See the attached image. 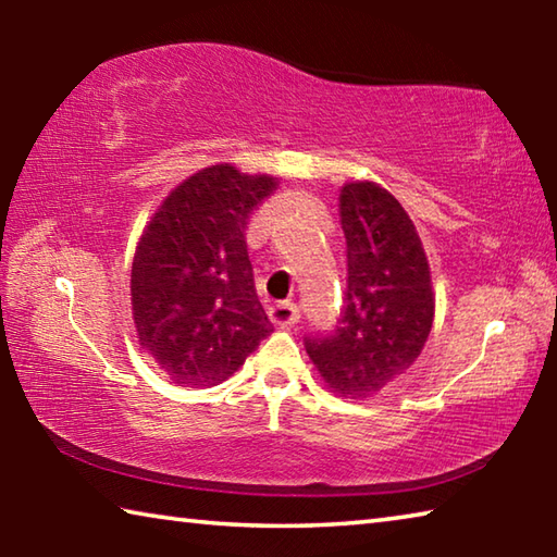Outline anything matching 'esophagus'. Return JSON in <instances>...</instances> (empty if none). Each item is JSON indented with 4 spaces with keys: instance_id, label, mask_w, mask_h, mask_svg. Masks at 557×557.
<instances>
[{
    "instance_id": "1",
    "label": "esophagus",
    "mask_w": 557,
    "mask_h": 557,
    "mask_svg": "<svg viewBox=\"0 0 557 557\" xmlns=\"http://www.w3.org/2000/svg\"><path fill=\"white\" fill-rule=\"evenodd\" d=\"M268 317L272 324L285 329V326H292L299 322V309H297V305H289V301H280V305H272L268 309Z\"/></svg>"
}]
</instances>
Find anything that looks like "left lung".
<instances>
[{"label":"left lung","instance_id":"8db88e82","mask_svg":"<svg viewBox=\"0 0 557 557\" xmlns=\"http://www.w3.org/2000/svg\"><path fill=\"white\" fill-rule=\"evenodd\" d=\"M346 309L332 336L307 338L326 388L363 400L410 369L435 319L430 262L400 201L373 182L342 188Z\"/></svg>","mask_w":557,"mask_h":557}]
</instances>
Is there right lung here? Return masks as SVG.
Wrapping results in <instances>:
<instances>
[{"label": "right lung", "instance_id": "1", "mask_svg": "<svg viewBox=\"0 0 557 557\" xmlns=\"http://www.w3.org/2000/svg\"><path fill=\"white\" fill-rule=\"evenodd\" d=\"M277 186L233 164L206 166L169 191L139 235L129 280L137 342L182 388L231 379L272 334L245 228Z\"/></svg>", "mask_w": 557, "mask_h": 557}]
</instances>
